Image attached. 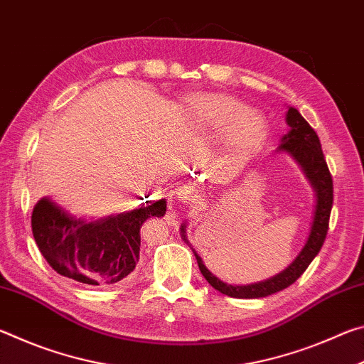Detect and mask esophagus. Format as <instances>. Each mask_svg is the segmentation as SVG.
<instances>
[{
    "instance_id": "1",
    "label": "esophagus",
    "mask_w": 364,
    "mask_h": 364,
    "mask_svg": "<svg viewBox=\"0 0 364 364\" xmlns=\"http://www.w3.org/2000/svg\"><path fill=\"white\" fill-rule=\"evenodd\" d=\"M176 197L184 204H193V202L199 199V191L191 186V184H183V186L176 189Z\"/></svg>"
}]
</instances>
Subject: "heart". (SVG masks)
I'll use <instances>...</instances> for the list:
<instances>
[{"label": "heart", "mask_w": 364, "mask_h": 364, "mask_svg": "<svg viewBox=\"0 0 364 364\" xmlns=\"http://www.w3.org/2000/svg\"><path fill=\"white\" fill-rule=\"evenodd\" d=\"M191 122L204 132H225L228 151L247 156L262 146L268 127L247 102L231 95H194L186 101Z\"/></svg>", "instance_id": "obj_1"}]
</instances>
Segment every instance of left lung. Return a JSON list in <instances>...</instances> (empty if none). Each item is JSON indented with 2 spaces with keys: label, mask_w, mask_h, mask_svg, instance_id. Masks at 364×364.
I'll return each mask as SVG.
<instances>
[{
  "label": "left lung",
  "mask_w": 364,
  "mask_h": 364,
  "mask_svg": "<svg viewBox=\"0 0 364 364\" xmlns=\"http://www.w3.org/2000/svg\"><path fill=\"white\" fill-rule=\"evenodd\" d=\"M287 125L291 127L287 134L282 136V144L279 146V151H284L291 154L292 159L297 162L304 173L306 175L308 181L315 188L316 193V210L315 218H313L311 231L308 236V241L305 247L301 249L299 257L289 264V267L282 271V273L276 274L274 278L257 282V284L249 286H231L226 282L220 281L217 276H213L207 267L202 263V258L194 254L197 258V264H199L200 273L204 274L208 284L218 292L228 295V297L234 299H260L268 297L271 294H276L282 291V289L294 284L301 274L305 273L308 264L313 262V258L318 255L321 250L326 234L329 230V217L332 200H334V188H332V176L326 164L324 154L321 149V143L316 132L313 130L304 117L295 107H289L286 115ZM181 232L184 237V225L181 226ZM186 241V239H184Z\"/></svg>",
  "instance_id": "8db88e82"
}]
</instances>
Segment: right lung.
<instances>
[{
    "label": "right lung",
    "instance_id": "1",
    "mask_svg": "<svg viewBox=\"0 0 364 364\" xmlns=\"http://www.w3.org/2000/svg\"><path fill=\"white\" fill-rule=\"evenodd\" d=\"M100 221L73 218L49 199L32 213V232L41 255L56 273L86 286H112L136 268L141 226L164 217L165 199Z\"/></svg>",
    "mask_w": 364,
    "mask_h": 364
}]
</instances>
